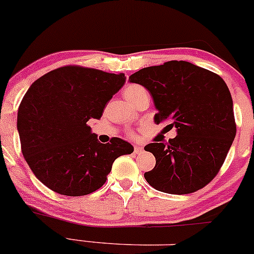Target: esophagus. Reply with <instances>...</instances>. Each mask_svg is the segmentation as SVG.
<instances>
[{
  "instance_id": "34e87169",
  "label": "esophagus",
  "mask_w": 254,
  "mask_h": 254,
  "mask_svg": "<svg viewBox=\"0 0 254 254\" xmlns=\"http://www.w3.org/2000/svg\"><path fill=\"white\" fill-rule=\"evenodd\" d=\"M133 152H135L136 155L142 154V152H143V148H142V146H139V145H135V148H133Z\"/></svg>"
}]
</instances>
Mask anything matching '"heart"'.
<instances>
[{"mask_svg":"<svg viewBox=\"0 0 254 254\" xmlns=\"http://www.w3.org/2000/svg\"><path fill=\"white\" fill-rule=\"evenodd\" d=\"M145 92H146V90L143 86H140V85L131 84V85H129V86L125 87L124 97L127 98V100H129L131 104H135L136 100Z\"/></svg>","mask_w":254,"mask_h":254,"instance_id":"heart-1","label":"heart"}]
</instances>
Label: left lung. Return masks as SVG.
Listing matches in <instances>:
<instances>
[{
    "instance_id": "left-lung-1",
    "label": "left lung",
    "mask_w": 254,
    "mask_h": 254,
    "mask_svg": "<svg viewBox=\"0 0 254 254\" xmlns=\"http://www.w3.org/2000/svg\"><path fill=\"white\" fill-rule=\"evenodd\" d=\"M151 94L157 114L155 123L175 127L168 143L145 146L156 158L146 172V182L168 194H189L212 181L224 164L233 143V100L220 75L188 61L172 60L145 67L129 77Z\"/></svg>"
}]
</instances>
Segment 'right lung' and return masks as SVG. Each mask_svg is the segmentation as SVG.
Returning <instances> with one entry per match:
<instances>
[{
  "instance_id": "right-lung-1",
  "label": "right lung",
  "mask_w": 254,
  "mask_h": 254,
  "mask_svg": "<svg viewBox=\"0 0 254 254\" xmlns=\"http://www.w3.org/2000/svg\"><path fill=\"white\" fill-rule=\"evenodd\" d=\"M124 82V73L64 66L30 85L19 106L17 131L24 160L46 187L67 196L93 193L116 158L133 151L118 137L100 143L88 125Z\"/></svg>"
}]
</instances>
